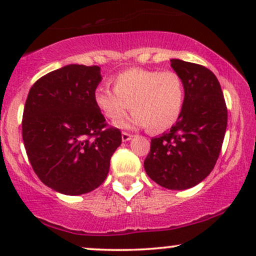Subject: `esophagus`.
<instances>
[{
    "label": "esophagus",
    "mask_w": 256,
    "mask_h": 256,
    "mask_svg": "<svg viewBox=\"0 0 256 256\" xmlns=\"http://www.w3.org/2000/svg\"><path fill=\"white\" fill-rule=\"evenodd\" d=\"M132 134H128V132H122V142H128V140H132Z\"/></svg>",
    "instance_id": "obj_1"
}]
</instances>
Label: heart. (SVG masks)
Here are the masks:
<instances>
[{"label":"heart","mask_w":256,"mask_h":256,"mask_svg":"<svg viewBox=\"0 0 256 256\" xmlns=\"http://www.w3.org/2000/svg\"><path fill=\"white\" fill-rule=\"evenodd\" d=\"M113 90L100 86L94 104L106 119L116 122L130 110L122 128H143L162 132L177 122L185 102L184 80L174 71L130 68L112 79Z\"/></svg>","instance_id":"heart-1"}]
</instances>
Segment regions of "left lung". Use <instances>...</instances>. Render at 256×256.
Segmentation results:
<instances>
[{
  "mask_svg": "<svg viewBox=\"0 0 256 256\" xmlns=\"http://www.w3.org/2000/svg\"><path fill=\"white\" fill-rule=\"evenodd\" d=\"M171 66L184 80V107L171 130L152 138L144 168L161 186L184 190L201 183L216 166L228 126V108L210 70L178 58H172Z\"/></svg>",
  "mask_w": 256,
  "mask_h": 256,
  "instance_id": "left-lung-1",
  "label": "left lung"
}]
</instances>
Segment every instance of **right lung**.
<instances>
[{
	"mask_svg": "<svg viewBox=\"0 0 256 256\" xmlns=\"http://www.w3.org/2000/svg\"><path fill=\"white\" fill-rule=\"evenodd\" d=\"M98 66L67 64L32 85L22 114V140L32 168L64 195L92 192L107 178L122 132L108 128L94 104Z\"/></svg>",
	"mask_w": 256,
	"mask_h": 256,
	"instance_id": "add662e5",
	"label": "right lung"
}]
</instances>
